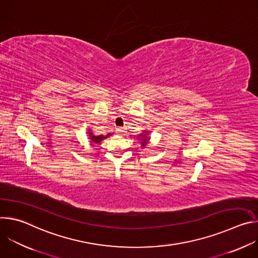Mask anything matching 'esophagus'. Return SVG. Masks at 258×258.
<instances>
[{
	"instance_id": "1",
	"label": "esophagus",
	"mask_w": 258,
	"mask_h": 258,
	"mask_svg": "<svg viewBox=\"0 0 258 258\" xmlns=\"http://www.w3.org/2000/svg\"><path fill=\"white\" fill-rule=\"evenodd\" d=\"M116 132H117L118 135H123V133H124V131H123L122 127H118V128L116 130Z\"/></svg>"
}]
</instances>
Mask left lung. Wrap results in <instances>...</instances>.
I'll return each instance as SVG.
<instances>
[{
  "label": "left lung",
  "instance_id": "left-lung-1",
  "mask_svg": "<svg viewBox=\"0 0 258 258\" xmlns=\"http://www.w3.org/2000/svg\"><path fill=\"white\" fill-rule=\"evenodd\" d=\"M140 136H142V135H140ZM143 137H144V138L142 139V142H141V143H142V146L145 147L146 144L148 143V137H146V136H143Z\"/></svg>",
  "mask_w": 258,
  "mask_h": 258
}]
</instances>
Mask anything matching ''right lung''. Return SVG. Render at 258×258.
Listing matches in <instances>:
<instances>
[{"label":"right lung","instance_id":"obj_1","mask_svg":"<svg viewBox=\"0 0 258 258\" xmlns=\"http://www.w3.org/2000/svg\"><path fill=\"white\" fill-rule=\"evenodd\" d=\"M90 135H91V136H90V137H91L90 139L92 140V142H94V143H97V144H98V143H100V142H101L103 139L107 138L108 136H110V135H111V134L107 135V137H104V136H98V137H97V136H93V134H92V133H90Z\"/></svg>","mask_w":258,"mask_h":258}]
</instances>
